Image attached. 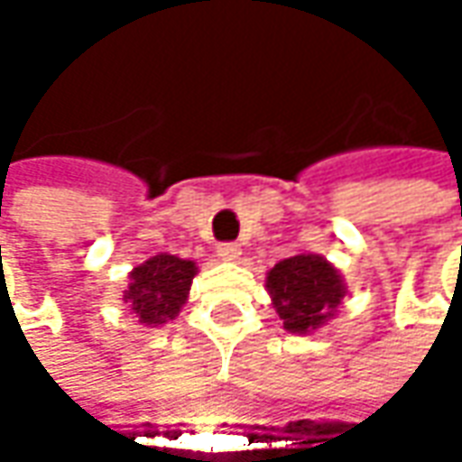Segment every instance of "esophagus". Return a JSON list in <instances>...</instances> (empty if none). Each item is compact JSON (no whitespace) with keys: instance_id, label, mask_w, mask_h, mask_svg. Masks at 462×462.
Instances as JSON below:
<instances>
[{"instance_id":"esophagus-1","label":"esophagus","mask_w":462,"mask_h":462,"mask_svg":"<svg viewBox=\"0 0 462 462\" xmlns=\"http://www.w3.org/2000/svg\"><path fill=\"white\" fill-rule=\"evenodd\" d=\"M216 254H218V259H223V262H239L241 249L239 244H221V246L216 249Z\"/></svg>"}]
</instances>
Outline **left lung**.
Listing matches in <instances>:
<instances>
[{"label":"left lung","mask_w":462,"mask_h":462,"mask_svg":"<svg viewBox=\"0 0 462 462\" xmlns=\"http://www.w3.org/2000/svg\"><path fill=\"white\" fill-rule=\"evenodd\" d=\"M282 328L291 334H313L337 316L346 295L342 273L321 254L300 252L280 259L264 277Z\"/></svg>","instance_id":"left-lung-1"}]
</instances>
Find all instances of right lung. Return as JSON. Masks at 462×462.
Returning a JSON list of instances; mask_svg holds the SVG:
<instances>
[{
	"mask_svg": "<svg viewBox=\"0 0 462 462\" xmlns=\"http://www.w3.org/2000/svg\"><path fill=\"white\" fill-rule=\"evenodd\" d=\"M198 264L177 254H153L143 264H135L128 273V288L123 300L143 327H164L180 316L189 298L192 277Z\"/></svg>",
	"mask_w": 462,
	"mask_h": 462,
	"instance_id": "1",
	"label": "right lung"
}]
</instances>
